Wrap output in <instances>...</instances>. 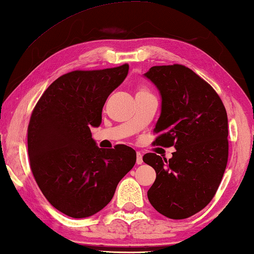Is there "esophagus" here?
Masks as SVG:
<instances>
[{
	"mask_svg": "<svg viewBox=\"0 0 254 254\" xmlns=\"http://www.w3.org/2000/svg\"><path fill=\"white\" fill-rule=\"evenodd\" d=\"M142 162H143L142 154H141L140 152H136V165H141Z\"/></svg>",
	"mask_w": 254,
	"mask_h": 254,
	"instance_id": "1",
	"label": "esophagus"
}]
</instances>
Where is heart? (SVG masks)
Wrapping results in <instances>:
<instances>
[{
  "label": "heart",
  "mask_w": 254,
  "mask_h": 254,
  "mask_svg": "<svg viewBox=\"0 0 254 254\" xmlns=\"http://www.w3.org/2000/svg\"><path fill=\"white\" fill-rule=\"evenodd\" d=\"M137 94H149L147 91H145V89H141V91L137 93Z\"/></svg>",
  "instance_id": "b5f03b06"
}]
</instances>
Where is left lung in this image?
<instances>
[{
  "label": "left lung",
  "mask_w": 254,
  "mask_h": 254,
  "mask_svg": "<svg viewBox=\"0 0 254 254\" xmlns=\"http://www.w3.org/2000/svg\"><path fill=\"white\" fill-rule=\"evenodd\" d=\"M143 76L161 96L153 143L176 149L169 160L156 153L143 156L157 174L148 198L163 216L184 220L212 200L224 175L226 110L212 86L183 65L153 66Z\"/></svg>",
  "instance_id": "1"
}]
</instances>
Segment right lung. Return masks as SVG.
<instances>
[{
	"instance_id": "obj_1",
	"label": "right lung",
	"mask_w": 254,
	"mask_h": 254,
	"mask_svg": "<svg viewBox=\"0 0 254 254\" xmlns=\"http://www.w3.org/2000/svg\"><path fill=\"white\" fill-rule=\"evenodd\" d=\"M127 72V64L68 72L46 89L32 112L28 153L33 177L47 200L68 216L100 212L134 166L132 148H98L91 132L101 126L107 97Z\"/></svg>"
}]
</instances>
